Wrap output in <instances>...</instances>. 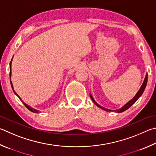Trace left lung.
I'll use <instances>...</instances> for the list:
<instances>
[{
	"label": "left lung",
	"instance_id": "1",
	"mask_svg": "<svg viewBox=\"0 0 156 156\" xmlns=\"http://www.w3.org/2000/svg\"><path fill=\"white\" fill-rule=\"evenodd\" d=\"M147 79H148V74H147H147H146V77H145V80H144V82H143V84H142V86H141L140 90H138V93H136V95L134 96V98H133L132 100H131L129 101H128V102H127V103L126 104V105H124L122 108H119V109H118V110H117V112H121L125 111V110H126L127 109H128L130 106H132V105H133V104H134L136 102V101H137L138 99L140 97L141 95L143 94V92H144V90H145V87H146L147 83ZM90 98L92 99L93 101L95 103V105H97L98 107L101 108V109H103V110H106V111H110V110L106 109L105 108L99 105L98 104L96 103L95 101V100H93V98H92L91 95H90Z\"/></svg>",
	"mask_w": 156,
	"mask_h": 156
}]
</instances>
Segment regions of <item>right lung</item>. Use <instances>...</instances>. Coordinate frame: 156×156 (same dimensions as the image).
<instances>
[{"instance_id": "1", "label": "right lung", "mask_w": 156, "mask_h": 156, "mask_svg": "<svg viewBox=\"0 0 156 156\" xmlns=\"http://www.w3.org/2000/svg\"><path fill=\"white\" fill-rule=\"evenodd\" d=\"M11 61L10 62V73H9V75H10V76H11ZM10 83H11V87H12V89H13V92L14 93H15V94L17 95V96H18V97L19 98V99H20V100L21 101H22V100H21V99H20V98L19 97V96L18 95V94H17V93L15 92V90H13V84H12V83H11V80H10ZM22 103H23L24 104V105L25 106H26L27 108L28 109H29V110H30V111L31 112H35V113H38L39 112V111H38V110H35V109H34V108H33L32 107H30L29 105H27V104H25L24 102H23V101H22Z\"/></svg>"}]
</instances>
